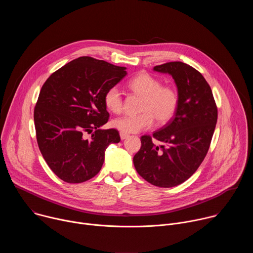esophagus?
<instances>
[{
    "instance_id": "esophagus-1",
    "label": "esophagus",
    "mask_w": 253,
    "mask_h": 253,
    "mask_svg": "<svg viewBox=\"0 0 253 253\" xmlns=\"http://www.w3.org/2000/svg\"><path fill=\"white\" fill-rule=\"evenodd\" d=\"M120 137H121V139H122V140H124V139H126V138H128V137H129V134L124 133V132H120Z\"/></svg>"
}]
</instances>
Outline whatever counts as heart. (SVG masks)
<instances>
[{
    "instance_id": "b5f03b06",
    "label": "heart",
    "mask_w": 253,
    "mask_h": 253,
    "mask_svg": "<svg viewBox=\"0 0 253 253\" xmlns=\"http://www.w3.org/2000/svg\"><path fill=\"white\" fill-rule=\"evenodd\" d=\"M128 88L142 97L138 115H126L112 120V126L124 133H137L150 128L154 120L159 125L168 123L176 114L179 105L177 91L152 76L147 72H140L127 83ZM104 104L112 113L123 110V98L117 87H111L105 92Z\"/></svg>"
}]
</instances>
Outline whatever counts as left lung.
<instances>
[{"instance_id":"1","label":"left lung","mask_w":253,"mask_h":253,"mask_svg":"<svg viewBox=\"0 0 253 253\" xmlns=\"http://www.w3.org/2000/svg\"><path fill=\"white\" fill-rule=\"evenodd\" d=\"M154 70L173 77L178 109L152 136H141V148L133 162L147 182L169 188L186 181L204 160L217 122V106L209 84L193 67L176 61L155 66Z\"/></svg>"}]
</instances>
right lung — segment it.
Returning <instances> with one entry per match:
<instances>
[{
    "label": "right lung",
    "instance_id": "right-lung-1",
    "mask_svg": "<svg viewBox=\"0 0 253 253\" xmlns=\"http://www.w3.org/2000/svg\"><path fill=\"white\" fill-rule=\"evenodd\" d=\"M125 70L85 56L55 71L42 86L34 109L36 137L48 166L63 181L93 178L106 148L120 141L118 130L99 128L110 116L105 92L126 76Z\"/></svg>",
    "mask_w": 253,
    "mask_h": 253
}]
</instances>
